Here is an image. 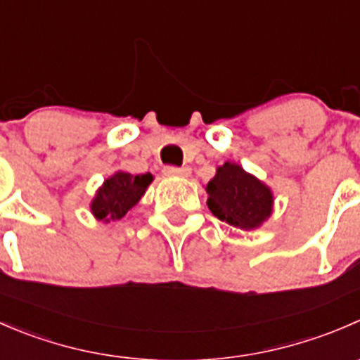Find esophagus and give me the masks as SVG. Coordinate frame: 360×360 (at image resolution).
Returning <instances> with one entry per match:
<instances>
[{
    "mask_svg": "<svg viewBox=\"0 0 360 360\" xmlns=\"http://www.w3.org/2000/svg\"><path fill=\"white\" fill-rule=\"evenodd\" d=\"M190 172H191L190 167H172V165H169V167H165V169H163V174H165V176L186 177V176H190Z\"/></svg>",
    "mask_w": 360,
    "mask_h": 360,
    "instance_id": "34e87169",
    "label": "esophagus"
}]
</instances>
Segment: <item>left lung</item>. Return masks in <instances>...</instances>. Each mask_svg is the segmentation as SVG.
Instances as JSON below:
<instances>
[{"label": "left lung", "instance_id": "1", "mask_svg": "<svg viewBox=\"0 0 360 360\" xmlns=\"http://www.w3.org/2000/svg\"><path fill=\"white\" fill-rule=\"evenodd\" d=\"M209 210L221 221L240 230L261 226L274 210V195L266 184L237 163L217 167L205 186Z\"/></svg>", "mask_w": 360, "mask_h": 360}]
</instances>
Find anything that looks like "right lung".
I'll return each mask as SVG.
<instances>
[{"instance_id": "right-lung-1", "label": "right lung", "mask_w": 360, "mask_h": 360, "mask_svg": "<svg viewBox=\"0 0 360 360\" xmlns=\"http://www.w3.org/2000/svg\"><path fill=\"white\" fill-rule=\"evenodd\" d=\"M151 181L153 176L150 172L139 176H132L129 172L112 174L104 181L90 203L94 217L104 223L122 219L141 200Z\"/></svg>"}]
</instances>
